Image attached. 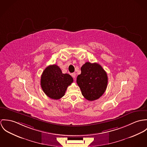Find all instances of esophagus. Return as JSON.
<instances>
[{"instance_id":"34e87169","label":"esophagus","mask_w":147,"mask_h":147,"mask_svg":"<svg viewBox=\"0 0 147 147\" xmlns=\"http://www.w3.org/2000/svg\"><path fill=\"white\" fill-rule=\"evenodd\" d=\"M71 76L74 78V80H76V74L75 73H73L72 74H71Z\"/></svg>"}]
</instances>
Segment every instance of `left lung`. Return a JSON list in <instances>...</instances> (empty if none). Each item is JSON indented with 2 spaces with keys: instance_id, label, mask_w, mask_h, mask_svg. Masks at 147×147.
Returning <instances> with one entry per match:
<instances>
[{
  "instance_id": "1",
  "label": "left lung",
  "mask_w": 147,
  "mask_h": 147,
  "mask_svg": "<svg viewBox=\"0 0 147 147\" xmlns=\"http://www.w3.org/2000/svg\"><path fill=\"white\" fill-rule=\"evenodd\" d=\"M81 74L77 78V83L84 98L94 101L105 92L108 84V76L102 66L98 63L86 62L81 67Z\"/></svg>"
}]
</instances>
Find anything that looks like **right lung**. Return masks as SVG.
I'll list each match as a JSON object with an SVG mask.
<instances>
[{
  "mask_svg": "<svg viewBox=\"0 0 147 147\" xmlns=\"http://www.w3.org/2000/svg\"><path fill=\"white\" fill-rule=\"evenodd\" d=\"M73 82L70 75L63 74L56 65L47 66L40 80L41 87L45 94L52 99L58 100L64 96L67 87Z\"/></svg>",
  "mask_w": 147,
  "mask_h": 147,
  "instance_id": "add662e5",
  "label": "right lung"
}]
</instances>
